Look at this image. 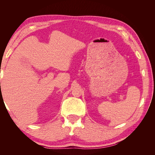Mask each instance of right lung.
<instances>
[{
	"instance_id": "right-lung-1",
	"label": "right lung",
	"mask_w": 155,
	"mask_h": 155,
	"mask_svg": "<svg viewBox=\"0 0 155 155\" xmlns=\"http://www.w3.org/2000/svg\"><path fill=\"white\" fill-rule=\"evenodd\" d=\"M0 84H1V83H0Z\"/></svg>"
}]
</instances>
